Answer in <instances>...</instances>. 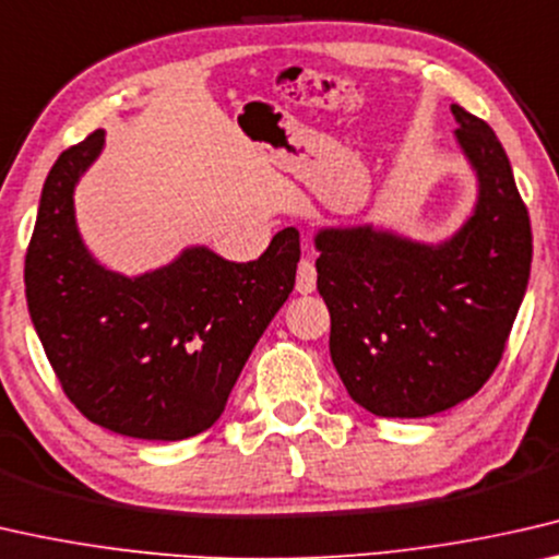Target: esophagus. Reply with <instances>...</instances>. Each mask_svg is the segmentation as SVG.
<instances>
[{
    "label": "esophagus",
    "mask_w": 559,
    "mask_h": 559,
    "mask_svg": "<svg viewBox=\"0 0 559 559\" xmlns=\"http://www.w3.org/2000/svg\"><path fill=\"white\" fill-rule=\"evenodd\" d=\"M313 288H316V265H313V261L304 258V261L298 263V271H296V290L298 294H311Z\"/></svg>",
    "instance_id": "esophagus-1"
}]
</instances>
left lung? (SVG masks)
Masks as SVG:
<instances>
[{
    "label": "left lung",
    "mask_w": 559,
    "mask_h": 559,
    "mask_svg": "<svg viewBox=\"0 0 559 559\" xmlns=\"http://www.w3.org/2000/svg\"><path fill=\"white\" fill-rule=\"evenodd\" d=\"M456 140L479 180L472 218L439 246L394 233L316 236L331 361L366 412L419 419L477 394L502 359L527 290L532 228L495 130L452 105Z\"/></svg>",
    "instance_id": "8db88e82"
}]
</instances>
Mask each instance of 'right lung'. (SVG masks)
<instances>
[{"instance_id":"add662e5","label":"right lung","mask_w":559,"mask_h":559,"mask_svg":"<svg viewBox=\"0 0 559 559\" xmlns=\"http://www.w3.org/2000/svg\"><path fill=\"white\" fill-rule=\"evenodd\" d=\"M105 143L95 130L49 170L24 258L35 331L67 399L93 424L135 439L178 441L211 429L296 283V228L258 261L207 248L138 278L99 265L74 226L72 193Z\"/></svg>"}]
</instances>
